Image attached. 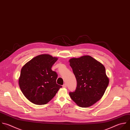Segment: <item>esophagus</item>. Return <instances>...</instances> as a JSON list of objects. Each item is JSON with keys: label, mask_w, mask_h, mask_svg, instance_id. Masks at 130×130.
<instances>
[{"label": "esophagus", "mask_w": 130, "mask_h": 130, "mask_svg": "<svg viewBox=\"0 0 130 130\" xmlns=\"http://www.w3.org/2000/svg\"><path fill=\"white\" fill-rule=\"evenodd\" d=\"M62 86H63V87H64V88H66V87H67V84H66V83H64L63 85H62Z\"/></svg>", "instance_id": "obj_1"}]
</instances>
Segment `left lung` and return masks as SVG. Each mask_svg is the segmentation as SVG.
<instances>
[{"mask_svg":"<svg viewBox=\"0 0 130 130\" xmlns=\"http://www.w3.org/2000/svg\"><path fill=\"white\" fill-rule=\"evenodd\" d=\"M70 65L77 80L74 92L69 95L79 107L86 108L99 101L109 82L103 64L89 55L69 60Z\"/></svg>","mask_w":130,"mask_h":130,"instance_id":"obj_1","label":"left lung"}]
</instances>
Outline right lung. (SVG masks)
Returning <instances> with one entry per match:
<instances>
[{"label": "right lung", "mask_w": 130, "mask_h": 130, "mask_svg": "<svg viewBox=\"0 0 130 130\" xmlns=\"http://www.w3.org/2000/svg\"><path fill=\"white\" fill-rule=\"evenodd\" d=\"M58 58L41 54L27 62L21 69L19 84L24 96L36 105L48 103L61 85L56 84L57 73L51 70Z\"/></svg>", "instance_id": "obj_1"}]
</instances>
